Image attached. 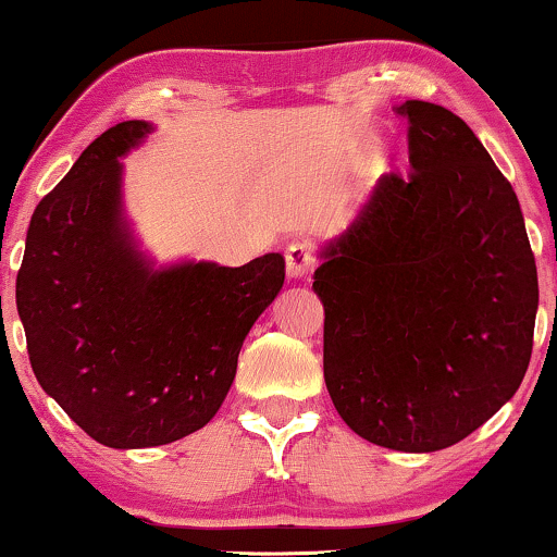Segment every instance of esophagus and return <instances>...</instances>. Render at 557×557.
Instances as JSON below:
<instances>
[{"mask_svg":"<svg viewBox=\"0 0 557 557\" xmlns=\"http://www.w3.org/2000/svg\"><path fill=\"white\" fill-rule=\"evenodd\" d=\"M285 261H287V274L293 280H304L306 274L313 272L317 267V257H313V246L308 240H293L285 251Z\"/></svg>","mask_w":557,"mask_h":557,"instance_id":"esophagus-1","label":"esophagus"}]
</instances>
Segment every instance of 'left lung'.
Listing matches in <instances>:
<instances>
[{
    "mask_svg": "<svg viewBox=\"0 0 557 557\" xmlns=\"http://www.w3.org/2000/svg\"><path fill=\"white\" fill-rule=\"evenodd\" d=\"M410 178H379L321 246L324 381L360 438L428 454L513 397L532 358L540 287L519 199L457 113L425 100Z\"/></svg>",
    "mask_w": 557,
    "mask_h": 557,
    "instance_id": "1",
    "label": "left lung"
}]
</instances>
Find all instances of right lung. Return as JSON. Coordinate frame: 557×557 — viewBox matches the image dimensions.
Returning a JSON list of instances; mask_svg holds the SVG:
<instances>
[{"instance_id":"add662e5","label":"right lung","mask_w":557,"mask_h":557,"mask_svg":"<svg viewBox=\"0 0 557 557\" xmlns=\"http://www.w3.org/2000/svg\"><path fill=\"white\" fill-rule=\"evenodd\" d=\"M156 126L103 132L38 202L17 272L33 373L98 444L163 446L205 428L253 321L285 283L283 253L244 267L156 264L124 212V163Z\"/></svg>"}]
</instances>
